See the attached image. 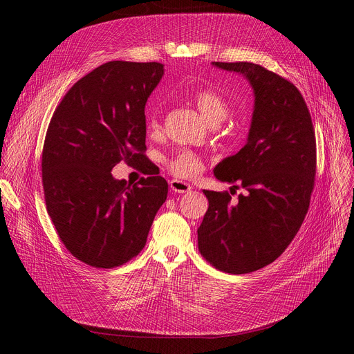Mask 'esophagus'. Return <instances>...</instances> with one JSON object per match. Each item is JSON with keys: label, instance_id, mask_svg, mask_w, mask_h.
I'll use <instances>...</instances> for the list:
<instances>
[{"label": "esophagus", "instance_id": "34e87169", "mask_svg": "<svg viewBox=\"0 0 354 354\" xmlns=\"http://www.w3.org/2000/svg\"><path fill=\"white\" fill-rule=\"evenodd\" d=\"M171 185V189L174 192H178V194H187V192H191L192 191V187L189 183L183 182V180H179V179H172L169 182Z\"/></svg>", "mask_w": 354, "mask_h": 354}]
</instances>
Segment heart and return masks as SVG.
<instances>
[{
	"label": "heart",
	"mask_w": 354,
	"mask_h": 354,
	"mask_svg": "<svg viewBox=\"0 0 354 354\" xmlns=\"http://www.w3.org/2000/svg\"><path fill=\"white\" fill-rule=\"evenodd\" d=\"M191 100L199 110L201 116L209 124H218L228 115V103L219 93L212 88L202 87L192 91ZM147 132L155 135L159 132L160 122L156 111H149L146 116ZM171 172L182 179H189L196 176L202 171L201 159L192 152H179L169 162H167Z\"/></svg>",
	"instance_id": "b5f03b06"
}]
</instances>
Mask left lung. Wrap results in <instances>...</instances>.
<instances>
[{
	"label": "left lung",
	"instance_id": "obj_1",
	"mask_svg": "<svg viewBox=\"0 0 354 354\" xmlns=\"http://www.w3.org/2000/svg\"><path fill=\"white\" fill-rule=\"evenodd\" d=\"M212 66L234 71L254 90L245 146L221 160L214 175L247 191H203L209 207L198 228V247L215 268L247 274L280 257L308 211L315 175V133L307 104L292 83L263 66L239 62Z\"/></svg>",
	"mask_w": 354,
	"mask_h": 354
}]
</instances>
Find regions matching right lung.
Returning a JSON list of instances; mask_svg holds the SVG:
<instances>
[{"label":"right lung","instance_id":"obj_1","mask_svg":"<svg viewBox=\"0 0 354 354\" xmlns=\"http://www.w3.org/2000/svg\"><path fill=\"white\" fill-rule=\"evenodd\" d=\"M162 76L160 63H104L67 91L48 124L47 212L64 247L87 266L115 268L136 257L166 201L162 176L130 185L111 175L120 160L149 166L145 106Z\"/></svg>","mask_w":354,"mask_h":354}]
</instances>
